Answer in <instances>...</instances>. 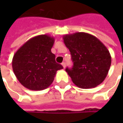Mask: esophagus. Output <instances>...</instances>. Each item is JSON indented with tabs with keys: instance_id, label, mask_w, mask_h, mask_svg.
<instances>
[{
	"instance_id": "esophagus-1",
	"label": "esophagus",
	"mask_w": 123,
	"mask_h": 123,
	"mask_svg": "<svg viewBox=\"0 0 123 123\" xmlns=\"http://www.w3.org/2000/svg\"><path fill=\"white\" fill-rule=\"evenodd\" d=\"M62 66L65 68V67H66V63H65V62H62Z\"/></svg>"
}]
</instances>
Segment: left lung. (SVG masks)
<instances>
[{
    "label": "left lung",
    "instance_id": "1",
    "mask_svg": "<svg viewBox=\"0 0 123 123\" xmlns=\"http://www.w3.org/2000/svg\"><path fill=\"white\" fill-rule=\"evenodd\" d=\"M64 42L72 56L73 66L66 71L79 87H97L106 78L111 66L110 53L95 36L77 32L63 36Z\"/></svg>",
    "mask_w": 123,
    "mask_h": 123
}]
</instances>
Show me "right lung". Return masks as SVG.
Returning <instances> with one entry per match:
<instances>
[{
    "instance_id": "1",
    "label": "right lung",
    "mask_w": 123,
    "mask_h": 123,
    "mask_svg": "<svg viewBox=\"0 0 123 123\" xmlns=\"http://www.w3.org/2000/svg\"><path fill=\"white\" fill-rule=\"evenodd\" d=\"M54 42L53 37L40 35L29 40L16 52L12 68L24 87L31 90H44L53 83L57 71L63 68L51 52Z\"/></svg>"
}]
</instances>
